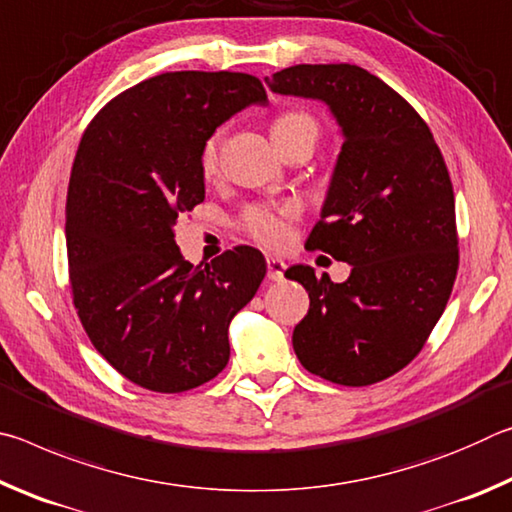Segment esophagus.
Returning <instances> with one entry per match:
<instances>
[{
  "label": "esophagus",
  "mask_w": 512,
  "mask_h": 512,
  "mask_svg": "<svg viewBox=\"0 0 512 512\" xmlns=\"http://www.w3.org/2000/svg\"><path fill=\"white\" fill-rule=\"evenodd\" d=\"M266 268H268V280H271V282H282L284 280V268H287V266H284L282 259L268 257Z\"/></svg>",
  "instance_id": "1"
}]
</instances>
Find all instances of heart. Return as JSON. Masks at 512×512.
I'll list each match as a JSON object with an SVG mask.
<instances>
[{
    "mask_svg": "<svg viewBox=\"0 0 512 512\" xmlns=\"http://www.w3.org/2000/svg\"><path fill=\"white\" fill-rule=\"evenodd\" d=\"M271 137L277 149H287L291 142L296 140H309L316 144L318 137V121L314 115L305 110H287L280 112L271 121ZM198 167H201V176L205 180H214L219 176L221 167V133H212L201 146V155H198ZM296 219V207L291 203H255L248 205L239 216V230L248 235L259 246L266 248H280L287 244L289 239V225Z\"/></svg>",
    "mask_w": 512,
    "mask_h": 512,
    "instance_id": "1",
    "label": "heart"
}]
</instances>
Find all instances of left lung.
<instances>
[{"mask_svg":"<svg viewBox=\"0 0 512 512\" xmlns=\"http://www.w3.org/2000/svg\"><path fill=\"white\" fill-rule=\"evenodd\" d=\"M268 85L325 101L345 135L307 250L352 273L343 284L309 266L284 273L309 293L293 350L332 384H377L418 357L452 296L458 230L445 158L418 110L357 65H293Z\"/></svg>","mask_w":512,"mask_h":512,"instance_id":"left-lung-1","label":"left lung"}]
</instances>
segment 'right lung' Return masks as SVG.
Masks as SVG:
<instances>
[{"instance_id":"obj_1","label":"right lung","mask_w":512,"mask_h":512,"mask_svg":"<svg viewBox=\"0 0 512 512\" xmlns=\"http://www.w3.org/2000/svg\"><path fill=\"white\" fill-rule=\"evenodd\" d=\"M268 103L257 76L164 72L119 92L85 128L69 173V289L94 348L121 377L185 393L228 366V325L266 275L257 248L189 264L173 223L205 201L198 167L216 126Z\"/></svg>"}]
</instances>
